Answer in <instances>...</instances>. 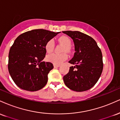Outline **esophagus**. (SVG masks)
Segmentation results:
<instances>
[{
  "instance_id": "obj_1",
  "label": "esophagus",
  "mask_w": 120,
  "mask_h": 120,
  "mask_svg": "<svg viewBox=\"0 0 120 120\" xmlns=\"http://www.w3.org/2000/svg\"><path fill=\"white\" fill-rule=\"evenodd\" d=\"M60 65H58V64H53V67H54V68H58V67H60Z\"/></svg>"
}]
</instances>
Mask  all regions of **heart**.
Masks as SVG:
<instances>
[{
    "mask_svg": "<svg viewBox=\"0 0 120 120\" xmlns=\"http://www.w3.org/2000/svg\"><path fill=\"white\" fill-rule=\"evenodd\" d=\"M59 42L65 46L64 51H69L71 45V39L67 36H61L58 39ZM55 47V42L53 39H49L45 45V49L47 53H51L53 51ZM47 60L55 64H60L68 59V55L66 53H63L61 54L57 53H51L46 57Z\"/></svg>",
    "mask_w": 120,
    "mask_h": 120,
    "instance_id": "obj_1",
    "label": "heart"
}]
</instances>
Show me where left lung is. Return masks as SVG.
Returning <instances> with one entry per match:
<instances>
[{"mask_svg":"<svg viewBox=\"0 0 120 120\" xmlns=\"http://www.w3.org/2000/svg\"><path fill=\"white\" fill-rule=\"evenodd\" d=\"M73 41L74 57L69 61L74 66L63 77L65 85L71 90L85 91L94 86L103 69L101 49L92 37L78 31H64Z\"/></svg>","mask_w":120,"mask_h":120,"instance_id":"1","label":"left lung"}]
</instances>
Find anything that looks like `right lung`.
<instances>
[{
  "instance_id": "1",
  "label": "right lung",
  "mask_w": 120,
  "mask_h": 120,
  "mask_svg": "<svg viewBox=\"0 0 120 120\" xmlns=\"http://www.w3.org/2000/svg\"><path fill=\"white\" fill-rule=\"evenodd\" d=\"M58 33L35 29L21 34L15 39L9 50L8 68L18 87L35 91L46 85L48 74L53 66L50 62L42 61L46 53L45 45Z\"/></svg>"
}]
</instances>
